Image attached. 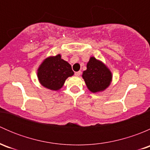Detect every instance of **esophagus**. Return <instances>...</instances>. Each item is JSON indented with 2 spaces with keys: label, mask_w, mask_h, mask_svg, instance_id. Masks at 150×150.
Listing matches in <instances>:
<instances>
[{
  "label": "esophagus",
  "mask_w": 150,
  "mask_h": 150,
  "mask_svg": "<svg viewBox=\"0 0 150 150\" xmlns=\"http://www.w3.org/2000/svg\"><path fill=\"white\" fill-rule=\"evenodd\" d=\"M81 71H78V72H75V76H77V77H78V76H80V75H81Z\"/></svg>",
  "instance_id": "34e87169"
}]
</instances>
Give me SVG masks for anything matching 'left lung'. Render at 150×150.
<instances>
[{
  "label": "left lung",
  "instance_id": "8db88e82",
  "mask_svg": "<svg viewBox=\"0 0 150 150\" xmlns=\"http://www.w3.org/2000/svg\"><path fill=\"white\" fill-rule=\"evenodd\" d=\"M86 67L87 69L83 72L82 77L91 92L98 93L109 87L112 80V75L106 64L91 57Z\"/></svg>",
  "mask_w": 150,
  "mask_h": 150
}]
</instances>
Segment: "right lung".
<instances>
[{
	"mask_svg": "<svg viewBox=\"0 0 150 150\" xmlns=\"http://www.w3.org/2000/svg\"><path fill=\"white\" fill-rule=\"evenodd\" d=\"M73 75L72 67L62 59L60 54L45 59L37 72L40 83L51 91H58L62 88L67 78Z\"/></svg>",
	"mask_w": 150,
	"mask_h": 150,
	"instance_id": "1",
	"label": "right lung"
}]
</instances>
